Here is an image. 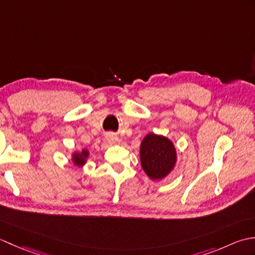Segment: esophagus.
<instances>
[{
  "mask_svg": "<svg viewBox=\"0 0 255 255\" xmlns=\"http://www.w3.org/2000/svg\"><path fill=\"white\" fill-rule=\"evenodd\" d=\"M106 140H107V142L111 144H116L119 142V138L116 136L115 133H107Z\"/></svg>",
  "mask_w": 255,
  "mask_h": 255,
  "instance_id": "obj_1",
  "label": "esophagus"
}]
</instances>
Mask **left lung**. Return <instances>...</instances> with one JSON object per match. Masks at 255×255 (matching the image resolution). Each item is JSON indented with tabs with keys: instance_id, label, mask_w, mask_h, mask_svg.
I'll return each instance as SVG.
<instances>
[{
	"instance_id": "obj_1",
	"label": "left lung",
	"mask_w": 255,
	"mask_h": 255,
	"mask_svg": "<svg viewBox=\"0 0 255 255\" xmlns=\"http://www.w3.org/2000/svg\"><path fill=\"white\" fill-rule=\"evenodd\" d=\"M177 153L171 140L153 132H149L140 144V164L152 181H161L174 169Z\"/></svg>"
}]
</instances>
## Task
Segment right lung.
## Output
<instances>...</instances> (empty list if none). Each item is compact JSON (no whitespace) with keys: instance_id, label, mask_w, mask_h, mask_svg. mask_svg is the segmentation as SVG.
Segmentation results:
<instances>
[{"instance_id":"right-lung-1","label":"right lung","mask_w":255,"mask_h":255,"mask_svg":"<svg viewBox=\"0 0 255 255\" xmlns=\"http://www.w3.org/2000/svg\"><path fill=\"white\" fill-rule=\"evenodd\" d=\"M90 151L86 149H82L81 151H73L71 154V161L73 165L77 167H83L86 162L89 160Z\"/></svg>"}]
</instances>
